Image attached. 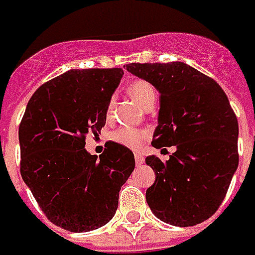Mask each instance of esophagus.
<instances>
[{
    "instance_id": "esophagus-1",
    "label": "esophagus",
    "mask_w": 255,
    "mask_h": 255,
    "mask_svg": "<svg viewBox=\"0 0 255 255\" xmlns=\"http://www.w3.org/2000/svg\"><path fill=\"white\" fill-rule=\"evenodd\" d=\"M134 162H136L137 166H140V164L144 163V157H143L140 153H136V154H134Z\"/></svg>"
}]
</instances>
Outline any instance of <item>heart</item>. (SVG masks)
<instances>
[{
    "mask_svg": "<svg viewBox=\"0 0 255 255\" xmlns=\"http://www.w3.org/2000/svg\"><path fill=\"white\" fill-rule=\"evenodd\" d=\"M128 93L132 96L133 99L139 105H144L149 99L152 98H156V91L152 86V84L143 81V79H136L129 84L128 86ZM113 112V102H111L108 105V111H106V115L108 118L112 115ZM149 132L147 130H143V129H136V128H129V126H123V128H119L116 129L115 132L111 134V139L113 142L118 143V144H122L128 149H139L143 144V142L146 140Z\"/></svg>",
    "mask_w": 255,
    "mask_h": 255,
    "instance_id": "heart-1",
    "label": "heart"
}]
</instances>
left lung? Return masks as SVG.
<instances>
[{
  "mask_svg": "<svg viewBox=\"0 0 255 255\" xmlns=\"http://www.w3.org/2000/svg\"><path fill=\"white\" fill-rule=\"evenodd\" d=\"M126 69L160 93L153 147L176 146L169 160L147 156L156 180L146 190L153 214L189 227L210 219L239 166V122L214 79L184 62L129 64Z\"/></svg>",
  "mask_w": 255,
  "mask_h": 255,
  "instance_id": "8db88e82",
  "label": "left lung"
}]
</instances>
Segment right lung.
I'll return each mask as SVG.
<instances>
[{
  "mask_svg": "<svg viewBox=\"0 0 255 255\" xmlns=\"http://www.w3.org/2000/svg\"><path fill=\"white\" fill-rule=\"evenodd\" d=\"M122 68L71 69L39 86L19 125L21 176L48 220L72 233L112 220L121 187L134 169L130 149L115 142L98 157L85 149L98 136Z\"/></svg>",
  "mask_w": 255,
  "mask_h": 255,
  "instance_id": "right-lung-1",
  "label": "right lung"
}]
</instances>
